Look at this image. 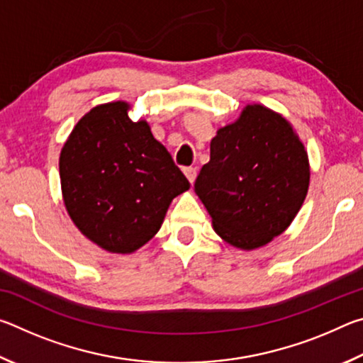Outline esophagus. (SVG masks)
<instances>
[{
  "instance_id": "esophagus-1",
  "label": "esophagus",
  "mask_w": 363,
  "mask_h": 363,
  "mask_svg": "<svg viewBox=\"0 0 363 363\" xmlns=\"http://www.w3.org/2000/svg\"><path fill=\"white\" fill-rule=\"evenodd\" d=\"M184 174H186V177H187L190 184H194L195 177H196V168H194V167L184 168Z\"/></svg>"
}]
</instances>
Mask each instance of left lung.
<instances>
[{
	"mask_svg": "<svg viewBox=\"0 0 363 363\" xmlns=\"http://www.w3.org/2000/svg\"><path fill=\"white\" fill-rule=\"evenodd\" d=\"M304 145L284 116L248 106L211 140L210 162L195 192L220 238L253 250L280 235L303 206L309 187Z\"/></svg>",
	"mask_w": 363,
	"mask_h": 363,
	"instance_id": "1",
	"label": "left lung"
}]
</instances>
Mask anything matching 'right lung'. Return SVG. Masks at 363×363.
<instances>
[{"label":"right lung","mask_w":363,"mask_h":363,"mask_svg":"<svg viewBox=\"0 0 363 363\" xmlns=\"http://www.w3.org/2000/svg\"><path fill=\"white\" fill-rule=\"evenodd\" d=\"M126 102L94 107L60 152L64 201L83 235L110 253H133L162 227L171 200L190 187L145 121Z\"/></svg>","instance_id":"add662e5"}]
</instances>
